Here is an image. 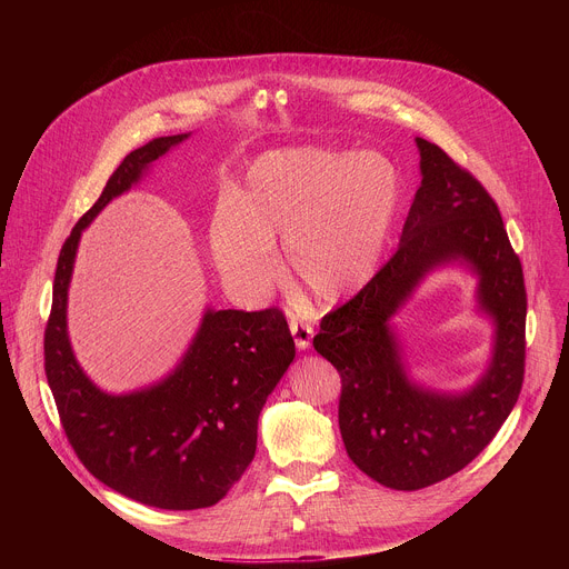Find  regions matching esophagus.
Instances as JSON below:
<instances>
[{
    "instance_id": "1",
    "label": "esophagus",
    "mask_w": 569,
    "mask_h": 569,
    "mask_svg": "<svg viewBox=\"0 0 569 569\" xmlns=\"http://www.w3.org/2000/svg\"><path fill=\"white\" fill-rule=\"evenodd\" d=\"M290 333H292L295 345H297V349H299V351H306V349L310 347L312 336H315V331H312L310 323L299 321V319H292V321H290Z\"/></svg>"
}]
</instances>
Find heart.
<instances>
[{
	"mask_svg": "<svg viewBox=\"0 0 569 569\" xmlns=\"http://www.w3.org/2000/svg\"><path fill=\"white\" fill-rule=\"evenodd\" d=\"M400 207V178L382 154L319 146L270 150L246 187L209 222V252L222 283L259 303L281 279L277 242L292 277L338 306L376 277Z\"/></svg>",
	"mask_w": 569,
	"mask_h": 569,
	"instance_id": "obj_1",
	"label": "heart"
}]
</instances>
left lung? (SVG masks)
<instances>
[{
  "mask_svg": "<svg viewBox=\"0 0 569 569\" xmlns=\"http://www.w3.org/2000/svg\"><path fill=\"white\" fill-rule=\"evenodd\" d=\"M421 187L389 263L329 312L315 351L342 376L340 432L351 461L393 491H419L468 466L498 435L525 376L527 292L500 209L435 143L417 137ZM477 279L476 309L492 321L485 373L463 392L411 378L392 317L441 267Z\"/></svg>",
  "mask_w": 569,
  "mask_h": 569,
  "instance_id": "8db88e82",
  "label": "left lung"
}]
</instances>
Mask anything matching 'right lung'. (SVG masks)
Masks as SVG:
<instances>
[{
	"instance_id": "add662e5",
	"label": "right lung",
	"mask_w": 569,
	"mask_h": 569,
	"mask_svg": "<svg viewBox=\"0 0 569 569\" xmlns=\"http://www.w3.org/2000/svg\"><path fill=\"white\" fill-rule=\"evenodd\" d=\"M189 137H159L126 154L101 198L64 240L44 331L47 380L78 459L112 491L167 511L213 507L227 496L252 463L259 415L295 360L281 310L209 306L176 369L148 387L103 391L73 356L67 299L80 236Z\"/></svg>"
}]
</instances>
